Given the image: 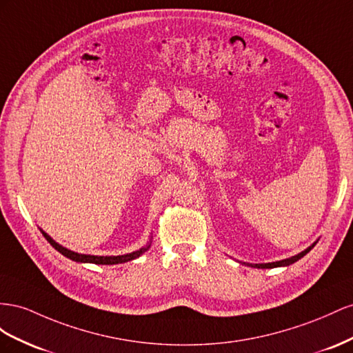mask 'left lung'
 Here are the masks:
<instances>
[{
	"mask_svg": "<svg viewBox=\"0 0 353 353\" xmlns=\"http://www.w3.org/2000/svg\"><path fill=\"white\" fill-rule=\"evenodd\" d=\"M315 244H316V243H314L310 247H307L305 251H301V253H299V254H296V256H293V257H290V259H284V260H279V261H272V263H257V265H250V263H247V265H248V266H253V268H259V269H272V268H279V266H290V265H293L294 261H297L299 259L306 256V254L309 253V251L315 247Z\"/></svg>",
	"mask_w": 353,
	"mask_h": 353,
	"instance_id": "1",
	"label": "left lung"
}]
</instances>
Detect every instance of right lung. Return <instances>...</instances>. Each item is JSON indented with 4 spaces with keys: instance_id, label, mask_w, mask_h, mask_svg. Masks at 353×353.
<instances>
[{
    "instance_id": "1",
    "label": "right lung",
    "mask_w": 353,
    "mask_h": 353,
    "mask_svg": "<svg viewBox=\"0 0 353 353\" xmlns=\"http://www.w3.org/2000/svg\"><path fill=\"white\" fill-rule=\"evenodd\" d=\"M41 232L44 235V238L48 241L50 244L53 245V248H56L60 254H63L65 257L74 260V261H79V263H94V265H118V263H125V261H130V260H134L137 259L139 256H142L145 251L150 247V243L140 248L137 251H133V253H128V254H123V256H90V254H79V253H75V251L72 250H68L65 247H62L60 244H57L56 241L47 235L44 230L41 229Z\"/></svg>"
}]
</instances>
